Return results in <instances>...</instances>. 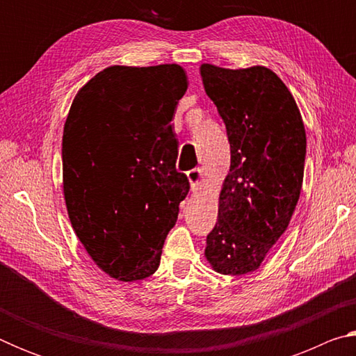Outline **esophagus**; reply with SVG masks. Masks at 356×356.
Segmentation results:
<instances>
[{"label":"esophagus","mask_w":356,"mask_h":356,"mask_svg":"<svg viewBox=\"0 0 356 356\" xmlns=\"http://www.w3.org/2000/svg\"><path fill=\"white\" fill-rule=\"evenodd\" d=\"M188 180L191 185V190H196L200 186L201 180H202V170L201 168H195V170L188 171Z\"/></svg>","instance_id":"34e87169"}]
</instances>
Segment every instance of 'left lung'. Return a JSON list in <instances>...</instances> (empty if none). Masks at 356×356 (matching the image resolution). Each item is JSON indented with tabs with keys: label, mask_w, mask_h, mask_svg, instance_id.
Segmentation results:
<instances>
[{
	"label": "left lung",
	"mask_w": 356,
	"mask_h": 356,
	"mask_svg": "<svg viewBox=\"0 0 356 356\" xmlns=\"http://www.w3.org/2000/svg\"><path fill=\"white\" fill-rule=\"evenodd\" d=\"M206 94L231 144V168L206 257L215 272H254L284 234L303 184L306 134L298 106L267 67L201 65Z\"/></svg>",
	"instance_id": "1"
}]
</instances>
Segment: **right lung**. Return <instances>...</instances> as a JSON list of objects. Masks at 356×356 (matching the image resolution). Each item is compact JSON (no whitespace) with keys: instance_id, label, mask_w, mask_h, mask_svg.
I'll return each instance as SVG.
<instances>
[{"instance_id":"obj_1","label":"right lung","mask_w":356,"mask_h":356,"mask_svg":"<svg viewBox=\"0 0 356 356\" xmlns=\"http://www.w3.org/2000/svg\"><path fill=\"white\" fill-rule=\"evenodd\" d=\"M186 88L177 64L111 65L70 106L63 135L65 206L76 237L111 278L155 273L188 195L171 127Z\"/></svg>"}]
</instances>
